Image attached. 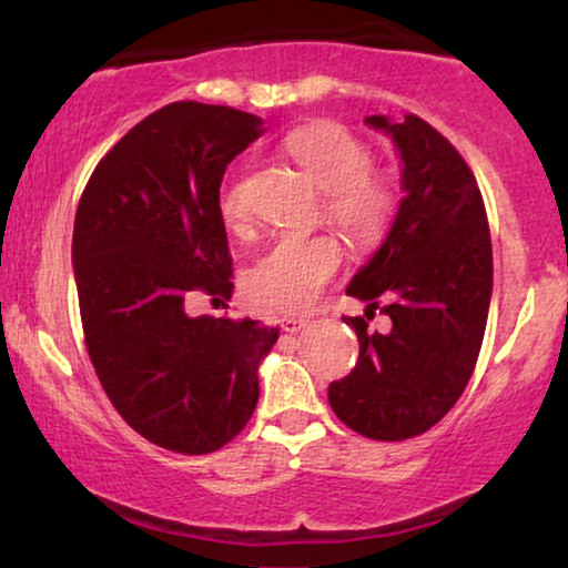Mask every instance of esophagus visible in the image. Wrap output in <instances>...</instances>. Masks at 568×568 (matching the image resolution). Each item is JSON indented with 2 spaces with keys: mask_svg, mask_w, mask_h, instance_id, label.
I'll return each mask as SVG.
<instances>
[{
  "mask_svg": "<svg viewBox=\"0 0 568 568\" xmlns=\"http://www.w3.org/2000/svg\"><path fill=\"white\" fill-rule=\"evenodd\" d=\"M308 324V320L306 316H293V314H288V316H283V320H280V327H283L285 332H301Z\"/></svg>",
  "mask_w": 568,
  "mask_h": 568,
  "instance_id": "1",
  "label": "esophagus"
}]
</instances>
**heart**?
I'll return each mask as SVG.
<instances>
[{"mask_svg": "<svg viewBox=\"0 0 568 568\" xmlns=\"http://www.w3.org/2000/svg\"><path fill=\"white\" fill-rule=\"evenodd\" d=\"M285 153L324 192V217L355 246H376L397 213V189L374 169L372 148L335 121H314L285 138ZM221 215L229 229L246 223L244 192L229 181L221 192ZM343 264V246L329 233L283 236L246 275V288L260 304L277 312H306Z\"/></svg>", "mask_w": 568, "mask_h": 568, "instance_id": "1", "label": "heart"}]
</instances>
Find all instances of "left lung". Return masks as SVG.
Wrapping results in <instances>:
<instances>
[{
	"label": "left lung",
	"instance_id": "obj_1",
	"mask_svg": "<svg viewBox=\"0 0 568 568\" xmlns=\"http://www.w3.org/2000/svg\"><path fill=\"white\" fill-rule=\"evenodd\" d=\"M403 161L397 217L347 296L390 316L384 336L363 316H343L358 335V361L329 384V405L355 434L403 442L426 434L470 382L486 332L494 252L486 205L470 165L428 121L368 116ZM385 304L382 305L381 301Z\"/></svg>",
	"mask_w": 568,
	"mask_h": 568
}]
</instances>
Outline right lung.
Returning a JSON list of instances; mask_svg holds the SVG:
<instances>
[{"mask_svg": "<svg viewBox=\"0 0 568 568\" xmlns=\"http://www.w3.org/2000/svg\"><path fill=\"white\" fill-rule=\"evenodd\" d=\"M262 132L231 105H163L101 158L74 215L80 320L101 387L140 436L179 455H210L244 430L280 335L184 308L192 293L231 296L221 184Z\"/></svg>", "mask_w": 568, "mask_h": 568, "instance_id": "right-lung-1", "label": "right lung"}]
</instances>
